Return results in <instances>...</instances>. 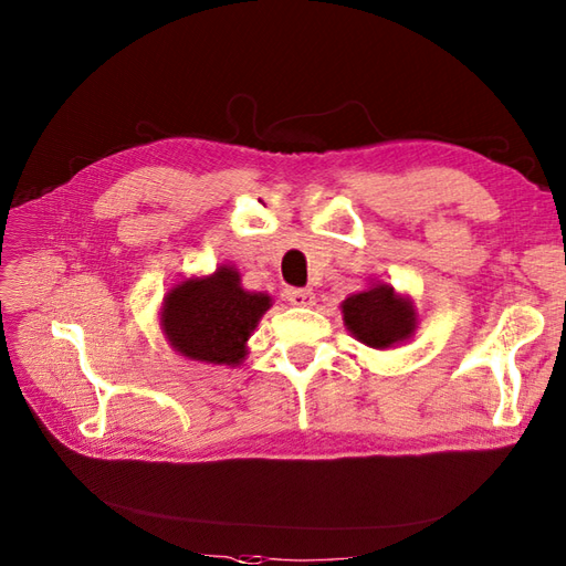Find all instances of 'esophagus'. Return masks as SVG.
I'll return each instance as SVG.
<instances>
[{
	"label": "esophagus",
	"instance_id": "1",
	"mask_svg": "<svg viewBox=\"0 0 566 566\" xmlns=\"http://www.w3.org/2000/svg\"><path fill=\"white\" fill-rule=\"evenodd\" d=\"M285 297H287V302L293 304V306H314V302H316V295L312 293V290H306V287L287 290Z\"/></svg>",
	"mask_w": 566,
	"mask_h": 566
}]
</instances>
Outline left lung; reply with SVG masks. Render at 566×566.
<instances>
[{
  "label": "left lung",
  "instance_id": "1",
  "mask_svg": "<svg viewBox=\"0 0 566 566\" xmlns=\"http://www.w3.org/2000/svg\"><path fill=\"white\" fill-rule=\"evenodd\" d=\"M342 321L358 342L373 349H387L406 342L418 325L413 302L397 295L391 285L380 281L342 302Z\"/></svg>",
  "mask_w": 566,
  "mask_h": 566
}]
</instances>
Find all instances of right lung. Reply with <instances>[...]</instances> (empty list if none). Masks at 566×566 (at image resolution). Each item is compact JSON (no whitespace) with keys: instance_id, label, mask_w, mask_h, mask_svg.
<instances>
[{"instance_id":"right-lung-1","label":"right lung","mask_w":566,"mask_h":566,"mask_svg":"<svg viewBox=\"0 0 566 566\" xmlns=\"http://www.w3.org/2000/svg\"><path fill=\"white\" fill-rule=\"evenodd\" d=\"M269 306V295L243 290L241 273L224 264L210 276L186 279L169 290L160 325L172 349L191 361L238 366Z\"/></svg>"}]
</instances>
